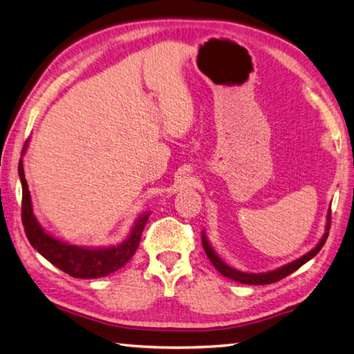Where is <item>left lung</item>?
Here are the masks:
<instances>
[{
    "instance_id": "1",
    "label": "left lung",
    "mask_w": 354,
    "mask_h": 354,
    "mask_svg": "<svg viewBox=\"0 0 354 354\" xmlns=\"http://www.w3.org/2000/svg\"><path fill=\"white\" fill-rule=\"evenodd\" d=\"M328 230H330V209L327 210V215H326L324 234L321 236L319 242L315 247H313L310 251H308L304 256L298 257L297 261H292L283 266H279V268H276V270H271L266 272H245V271H241L238 268H233V266H230L229 263H225L223 259L218 256L214 247H212V243L209 242V239L206 236V232L204 230L201 232V242H203V248H204V251H206L207 257L210 259L212 265H214L224 277L232 279L234 281H239V283H243V285H270V283H276V281H279L281 279H285L286 276H289V274H292L294 271L300 268V266H303L306 262H309L312 257H315L319 253V250L324 245V242L328 236Z\"/></svg>"
}]
</instances>
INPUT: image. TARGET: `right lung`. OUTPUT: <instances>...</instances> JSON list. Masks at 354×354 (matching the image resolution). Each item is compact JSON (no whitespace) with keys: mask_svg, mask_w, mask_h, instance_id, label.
I'll return each instance as SVG.
<instances>
[{"mask_svg":"<svg viewBox=\"0 0 354 354\" xmlns=\"http://www.w3.org/2000/svg\"><path fill=\"white\" fill-rule=\"evenodd\" d=\"M28 140L22 148V156L26 154ZM18 174L22 186V224L26 227L27 239L30 241L39 254L46 261L57 266L59 270L77 279H98L106 277L109 274L118 271L127 263L139 247L140 234L150 218L151 212L145 210L131 225L127 238L113 245H74L68 241L59 239L46 232L33 214V203L28 191V185L24 174L22 159L18 165Z\"/></svg>","mask_w":354,"mask_h":354,"instance_id":"obj_1","label":"right lung"}]
</instances>
